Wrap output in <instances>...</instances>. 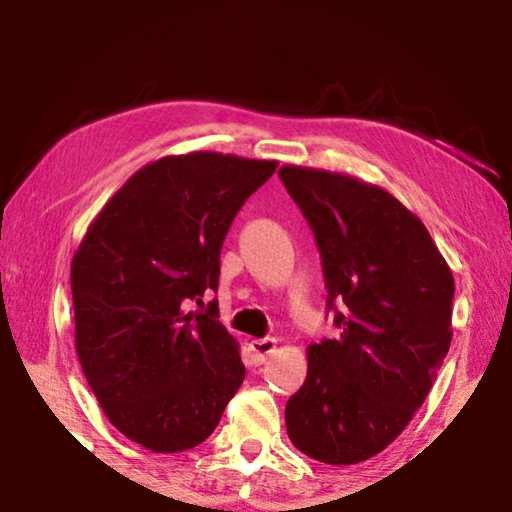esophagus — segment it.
Wrapping results in <instances>:
<instances>
[{
  "instance_id": "34e87169",
  "label": "esophagus",
  "mask_w": 512,
  "mask_h": 512,
  "mask_svg": "<svg viewBox=\"0 0 512 512\" xmlns=\"http://www.w3.org/2000/svg\"><path fill=\"white\" fill-rule=\"evenodd\" d=\"M275 348H277L275 339H253L250 341V350H253V357L257 359V363H264L275 352Z\"/></svg>"
}]
</instances>
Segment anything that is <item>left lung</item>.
Wrapping results in <instances>:
<instances>
[{"label": "left lung", "instance_id": "8db88e82", "mask_svg": "<svg viewBox=\"0 0 512 512\" xmlns=\"http://www.w3.org/2000/svg\"><path fill=\"white\" fill-rule=\"evenodd\" d=\"M280 178L314 230L341 329L307 348L287 433L314 461L354 465L384 452L429 395L452 343L454 275L424 223L386 189L296 164Z\"/></svg>", "mask_w": 512, "mask_h": 512}]
</instances>
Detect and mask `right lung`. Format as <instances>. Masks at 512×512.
<instances>
[{"instance_id": "add662e5", "label": "right lung", "mask_w": 512, "mask_h": 512, "mask_svg": "<svg viewBox=\"0 0 512 512\" xmlns=\"http://www.w3.org/2000/svg\"><path fill=\"white\" fill-rule=\"evenodd\" d=\"M275 160L194 151L126 180L72 259L76 354L112 427L151 452L201 445L239 391V343L210 311L221 246Z\"/></svg>"}]
</instances>
